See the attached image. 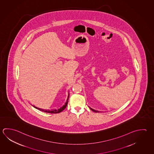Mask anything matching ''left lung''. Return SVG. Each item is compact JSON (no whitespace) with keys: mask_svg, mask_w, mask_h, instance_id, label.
<instances>
[{"mask_svg":"<svg viewBox=\"0 0 154 154\" xmlns=\"http://www.w3.org/2000/svg\"><path fill=\"white\" fill-rule=\"evenodd\" d=\"M90 109H91L92 110V111H94V112H99V111H96V110H95V109H91V107H90Z\"/></svg>","mask_w":154,"mask_h":154,"instance_id":"left-lung-1","label":"left lung"}]
</instances>
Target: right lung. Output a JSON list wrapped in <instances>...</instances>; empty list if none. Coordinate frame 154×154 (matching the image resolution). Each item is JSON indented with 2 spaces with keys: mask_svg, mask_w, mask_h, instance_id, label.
Returning <instances> with one entry per match:
<instances>
[{
  "mask_svg": "<svg viewBox=\"0 0 154 154\" xmlns=\"http://www.w3.org/2000/svg\"><path fill=\"white\" fill-rule=\"evenodd\" d=\"M69 97V93H68V98H67V100H66V103H64V105H63L61 107H60V109H51V110H49V109H48V110H47V109H39V108H37V107H35V106H34L35 108L37 109H39L40 111H43V112H47V113H58L62 112V111H63V110L66 109V107H67Z\"/></svg>",
  "mask_w": 154,
  "mask_h": 154,
  "instance_id": "1",
  "label": "right lung"
}]
</instances>
